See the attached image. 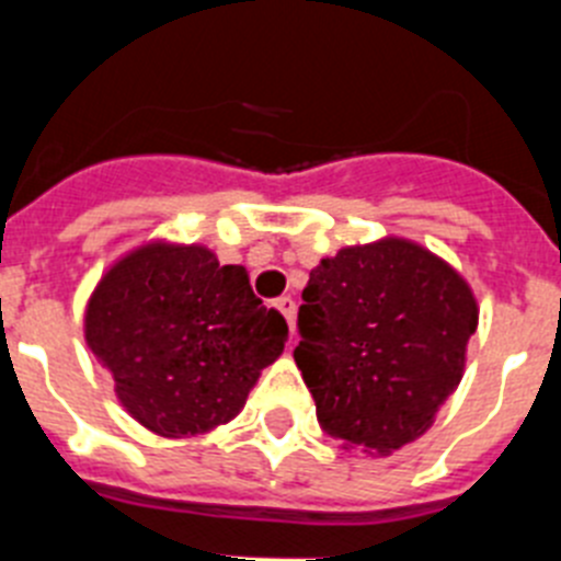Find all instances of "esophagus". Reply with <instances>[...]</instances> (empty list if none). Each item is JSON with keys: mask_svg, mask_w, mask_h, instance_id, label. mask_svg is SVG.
Here are the masks:
<instances>
[{"mask_svg": "<svg viewBox=\"0 0 561 561\" xmlns=\"http://www.w3.org/2000/svg\"><path fill=\"white\" fill-rule=\"evenodd\" d=\"M275 306H277V311H280V314L286 317V323H289V329L295 331V300H291V297H277L275 300Z\"/></svg>", "mask_w": 561, "mask_h": 561, "instance_id": "esophagus-1", "label": "esophagus"}]
</instances>
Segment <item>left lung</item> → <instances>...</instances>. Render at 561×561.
Instances as JSON below:
<instances>
[{
    "label": "left lung",
    "instance_id": "left-lung-1",
    "mask_svg": "<svg viewBox=\"0 0 561 561\" xmlns=\"http://www.w3.org/2000/svg\"><path fill=\"white\" fill-rule=\"evenodd\" d=\"M474 329L469 284L413 241L323 257L304 289L295 348L320 427L379 455L421 438L458 388Z\"/></svg>",
    "mask_w": 561,
    "mask_h": 561
}]
</instances>
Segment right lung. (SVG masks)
I'll return each instance as SVG.
<instances>
[{
  "instance_id": "1",
  "label": "right lung",
  "mask_w": 561,
  "mask_h": 561,
  "mask_svg": "<svg viewBox=\"0 0 561 561\" xmlns=\"http://www.w3.org/2000/svg\"><path fill=\"white\" fill-rule=\"evenodd\" d=\"M83 325L123 408L165 438L236 419L289 336L244 266H221L207 247L162 241L128 252L101 277Z\"/></svg>"
}]
</instances>
